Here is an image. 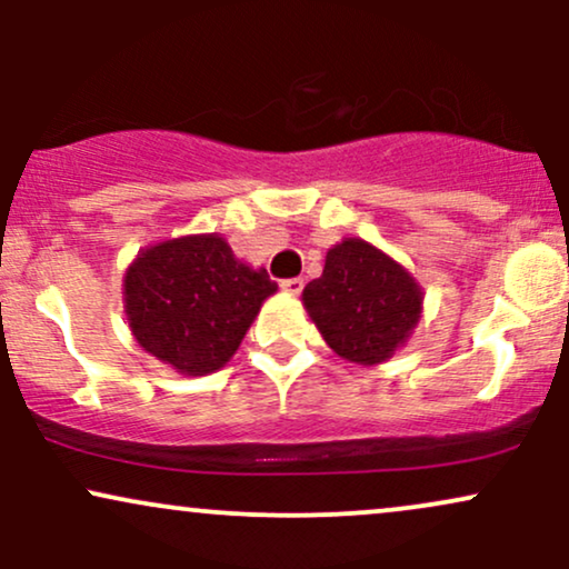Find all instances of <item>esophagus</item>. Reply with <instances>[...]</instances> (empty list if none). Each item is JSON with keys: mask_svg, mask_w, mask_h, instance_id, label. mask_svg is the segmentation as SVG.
I'll return each mask as SVG.
<instances>
[{"mask_svg": "<svg viewBox=\"0 0 569 569\" xmlns=\"http://www.w3.org/2000/svg\"><path fill=\"white\" fill-rule=\"evenodd\" d=\"M280 289L289 293V297H299V293H302V289H305V280L302 278H289V280H283V283H280Z\"/></svg>", "mask_w": 569, "mask_h": 569, "instance_id": "esophagus-1", "label": "esophagus"}]
</instances>
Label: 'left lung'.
Wrapping results in <instances>:
<instances>
[{
	"instance_id": "1",
	"label": "left lung",
	"mask_w": 569,
	"mask_h": 569,
	"mask_svg": "<svg viewBox=\"0 0 569 569\" xmlns=\"http://www.w3.org/2000/svg\"><path fill=\"white\" fill-rule=\"evenodd\" d=\"M422 286L382 248L345 238L326 251L323 276L310 280L302 305L331 350L358 367L385 363L422 318Z\"/></svg>"
}]
</instances>
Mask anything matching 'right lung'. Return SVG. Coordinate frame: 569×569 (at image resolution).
<instances>
[{
	"mask_svg": "<svg viewBox=\"0 0 569 569\" xmlns=\"http://www.w3.org/2000/svg\"><path fill=\"white\" fill-rule=\"evenodd\" d=\"M276 291L264 267L240 262L217 232L141 248L122 278L136 342L187 377L224 367Z\"/></svg>",
	"mask_w": 569,
	"mask_h": 569,
	"instance_id": "1",
	"label": "right lung"
}]
</instances>
